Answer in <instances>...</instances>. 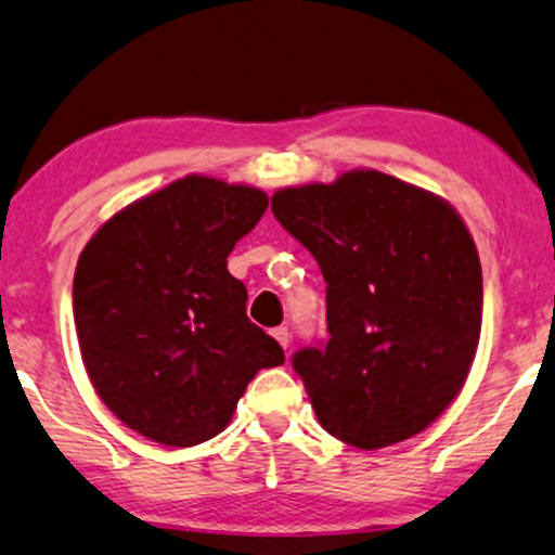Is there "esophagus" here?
<instances>
[{"mask_svg":"<svg viewBox=\"0 0 555 555\" xmlns=\"http://www.w3.org/2000/svg\"><path fill=\"white\" fill-rule=\"evenodd\" d=\"M271 335L276 337V343L282 345L284 350H286V347H289V343H292V335H289V330H286V327H276V330L271 332Z\"/></svg>","mask_w":555,"mask_h":555,"instance_id":"34e87169","label":"esophagus"}]
</instances>
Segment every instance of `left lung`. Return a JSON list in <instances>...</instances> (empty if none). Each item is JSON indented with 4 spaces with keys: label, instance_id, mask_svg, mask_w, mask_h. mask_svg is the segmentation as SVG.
<instances>
[{
    "label": "left lung",
    "instance_id": "left-lung-1",
    "mask_svg": "<svg viewBox=\"0 0 555 555\" xmlns=\"http://www.w3.org/2000/svg\"><path fill=\"white\" fill-rule=\"evenodd\" d=\"M271 210L327 282L322 347L294 352L332 437L380 449L460 396L482 330V266L452 205L378 169L273 192Z\"/></svg>",
    "mask_w": 555,
    "mask_h": 555
}]
</instances>
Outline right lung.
<instances>
[{"instance_id":"obj_1","label":"right lung","mask_w":555,"mask_h":555,"mask_svg":"<svg viewBox=\"0 0 555 555\" xmlns=\"http://www.w3.org/2000/svg\"><path fill=\"white\" fill-rule=\"evenodd\" d=\"M266 208L263 190L188 175L118 210L78 258L73 317L88 378L157 444L218 437L254 375L284 363L228 273Z\"/></svg>"}]
</instances>
